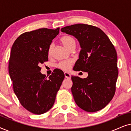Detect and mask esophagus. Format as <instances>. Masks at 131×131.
<instances>
[{"mask_svg":"<svg viewBox=\"0 0 131 131\" xmlns=\"http://www.w3.org/2000/svg\"><path fill=\"white\" fill-rule=\"evenodd\" d=\"M64 75H65V78L67 79H70L71 78V75L69 74V73L65 72L64 73Z\"/></svg>","mask_w":131,"mask_h":131,"instance_id":"esophagus-1","label":"esophagus"}]
</instances>
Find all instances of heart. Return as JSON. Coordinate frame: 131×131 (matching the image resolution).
Listing matches in <instances>:
<instances>
[{"label": "heart", "instance_id": "heart-1", "mask_svg": "<svg viewBox=\"0 0 131 131\" xmlns=\"http://www.w3.org/2000/svg\"><path fill=\"white\" fill-rule=\"evenodd\" d=\"M60 42L63 45L64 47L67 48V49L70 50L72 47L76 46V40L74 38L70 35H65L61 37L60 39ZM52 50V45L49 46V49H48V55L50 56L51 55ZM73 63V61L71 60H65L61 61L60 63L58 64L57 67L59 69L67 71L71 68V64Z\"/></svg>", "mask_w": 131, "mask_h": 131}]
</instances>
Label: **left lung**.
Instances as JSON below:
<instances>
[{"label":"left lung","instance_id":"8db88e82","mask_svg":"<svg viewBox=\"0 0 131 131\" xmlns=\"http://www.w3.org/2000/svg\"><path fill=\"white\" fill-rule=\"evenodd\" d=\"M61 30L76 37L81 48L74 70L88 73L84 79L71 76L75 103L88 112L101 110L115 94L118 69L113 45L104 32L91 25L77 24Z\"/></svg>","mask_w":131,"mask_h":131}]
</instances>
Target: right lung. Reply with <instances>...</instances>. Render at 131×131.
I'll use <instances>...</instances> for the list:
<instances>
[{
	"mask_svg": "<svg viewBox=\"0 0 131 131\" xmlns=\"http://www.w3.org/2000/svg\"><path fill=\"white\" fill-rule=\"evenodd\" d=\"M59 31L58 27L26 32L12 46L8 68L14 93L33 114L45 113L52 108L65 77L60 69L53 70L48 79L40 73V65L48 61L49 46Z\"/></svg>",
	"mask_w": 131,
	"mask_h": 131,
	"instance_id": "obj_1",
	"label": "right lung"
}]
</instances>
